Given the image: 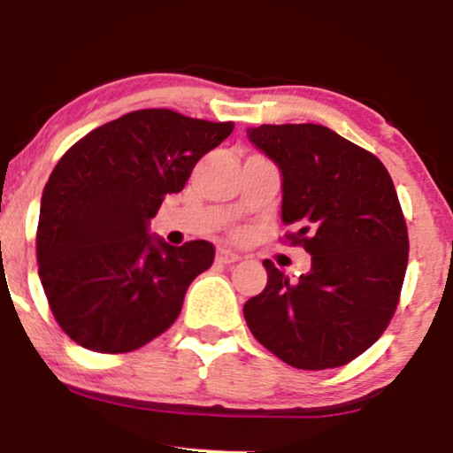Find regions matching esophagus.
<instances>
[{
  "label": "esophagus",
  "instance_id": "esophagus-1",
  "mask_svg": "<svg viewBox=\"0 0 453 453\" xmlns=\"http://www.w3.org/2000/svg\"><path fill=\"white\" fill-rule=\"evenodd\" d=\"M217 259H219L221 264H234V262H238V259H241V256H238L236 251H232V249L221 247L219 251H217Z\"/></svg>",
  "mask_w": 453,
  "mask_h": 453
}]
</instances>
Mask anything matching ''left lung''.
Segmentation results:
<instances>
[{
	"instance_id": "8db88e82",
	"label": "left lung",
	"mask_w": 453,
	"mask_h": 453,
	"mask_svg": "<svg viewBox=\"0 0 453 453\" xmlns=\"http://www.w3.org/2000/svg\"><path fill=\"white\" fill-rule=\"evenodd\" d=\"M283 174L285 234L313 256L289 280L264 259L268 283L247 300L249 330L279 360L303 371L349 364L394 317L409 259V234L386 165L315 123L247 129Z\"/></svg>"
}]
</instances>
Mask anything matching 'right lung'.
<instances>
[{
    "mask_svg": "<svg viewBox=\"0 0 453 453\" xmlns=\"http://www.w3.org/2000/svg\"><path fill=\"white\" fill-rule=\"evenodd\" d=\"M234 123L147 108L93 129L57 161L40 204L35 253L61 330L85 349L127 353L168 330L215 247H173L149 221Z\"/></svg>",
    "mask_w": 453,
    "mask_h": 453,
    "instance_id": "right-lung-1",
    "label": "right lung"
}]
</instances>
